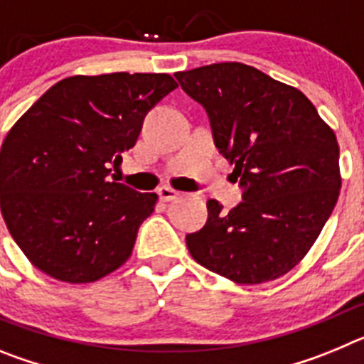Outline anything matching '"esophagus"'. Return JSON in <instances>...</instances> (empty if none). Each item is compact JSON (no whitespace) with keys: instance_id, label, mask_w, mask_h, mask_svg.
I'll list each match as a JSON object with an SVG mask.
<instances>
[{"instance_id":"esophagus-1","label":"esophagus","mask_w":364,"mask_h":364,"mask_svg":"<svg viewBox=\"0 0 364 364\" xmlns=\"http://www.w3.org/2000/svg\"><path fill=\"white\" fill-rule=\"evenodd\" d=\"M156 193H159V197H160V200H162V202H171V200H175V198L180 195L176 189L169 188V186H162V188H159V191H156Z\"/></svg>"}]
</instances>
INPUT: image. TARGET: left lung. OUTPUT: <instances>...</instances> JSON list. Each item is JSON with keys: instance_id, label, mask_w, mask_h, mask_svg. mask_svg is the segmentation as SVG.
Here are the masks:
<instances>
[{"instance_id": "1", "label": "left lung", "mask_w": 364, "mask_h": 364, "mask_svg": "<svg viewBox=\"0 0 364 364\" xmlns=\"http://www.w3.org/2000/svg\"><path fill=\"white\" fill-rule=\"evenodd\" d=\"M210 118L215 146L235 164L242 202L208 200L202 230L186 235L191 257L239 284L275 281L314 246L341 189L339 146L295 87L239 62L176 73Z\"/></svg>"}]
</instances>
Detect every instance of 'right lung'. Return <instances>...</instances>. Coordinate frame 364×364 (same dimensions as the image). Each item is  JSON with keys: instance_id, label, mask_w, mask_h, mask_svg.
<instances>
[{"instance_id": "right-lung-1", "label": "right lung", "mask_w": 364, "mask_h": 364, "mask_svg": "<svg viewBox=\"0 0 364 364\" xmlns=\"http://www.w3.org/2000/svg\"><path fill=\"white\" fill-rule=\"evenodd\" d=\"M176 87L169 74L70 76L9 131L0 151L1 215L38 269L76 284L129 259L159 197L109 180V167Z\"/></svg>"}]
</instances>
